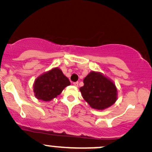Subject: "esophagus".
<instances>
[{
    "mask_svg": "<svg viewBox=\"0 0 152 152\" xmlns=\"http://www.w3.org/2000/svg\"><path fill=\"white\" fill-rule=\"evenodd\" d=\"M74 85L75 86H76V87H77V86H78V81L74 82Z\"/></svg>",
    "mask_w": 152,
    "mask_h": 152,
    "instance_id": "34e87169",
    "label": "esophagus"
}]
</instances>
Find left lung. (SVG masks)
<instances>
[{
	"label": "left lung",
	"instance_id": "left-lung-1",
	"mask_svg": "<svg viewBox=\"0 0 152 152\" xmlns=\"http://www.w3.org/2000/svg\"><path fill=\"white\" fill-rule=\"evenodd\" d=\"M80 88L83 99L92 108L103 110L116 102L117 89L114 82L100 72H91L83 80Z\"/></svg>",
	"mask_w": 152,
	"mask_h": 152
}]
</instances>
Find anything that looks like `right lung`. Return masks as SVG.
I'll use <instances>...</instances> for the list:
<instances>
[{"label":"right lung","mask_w":152,"mask_h":152,"mask_svg":"<svg viewBox=\"0 0 152 152\" xmlns=\"http://www.w3.org/2000/svg\"><path fill=\"white\" fill-rule=\"evenodd\" d=\"M71 83L59 68H54L36 78L34 84L36 97L41 100L50 101L62 92Z\"/></svg>","instance_id":"1"}]
</instances>
